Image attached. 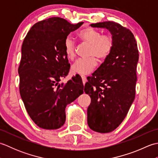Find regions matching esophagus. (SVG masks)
<instances>
[{"mask_svg":"<svg viewBox=\"0 0 158 158\" xmlns=\"http://www.w3.org/2000/svg\"><path fill=\"white\" fill-rule=\"evenodd\" d=\"M81 79H82V82L83 83V85H85V83H86V77L84 75H81Z\"/></svg>","mask_w":158,"mask_h":158,"instance_id":"34e87169","label":"esophagus"}]
</instances>
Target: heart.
I'll return each instance as SVG.
<instances>
[{"label": "heart", "instance_id": "b5f03b06", "mask_svg": "<svg viewBox=\"0 0 158 158\" xmlns=\"http://www.w3.org/2000/svg\"><path fill=\"white\" fill-rule=\"evenodd\" d=\"M79 39L82 43L89 45L88 58L79 59L73 64L71 70L73 73L87 75L91 73L97 66V59L104 60L108 58L115 45L113 36L110 34H102L98 30L86 28L77 34ZM64 49L67 58L73 60L75 57L76 44L73 40L66 38L64 43Z\"/></svg>", "mask_w": 158, "mask_h": 158}]
</instances>
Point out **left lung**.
<instances>
[{"instance_id": "1", "label": "left lung", "mask_w": 158, "mask_h": 158, "mask_svg": "<svg viewBox=\"0 0 158 158\" xmlns=\"http://www.w3.org/2000/svg\"><path fill=\"white\" fill-rule=\"evenodd\" d=\"M90 26L108 29L115 39L111 53L89 77L84 89L91 98L89 127L108 133L123 122L135 100L139 50L132 32L119 23L108 21Z\"/></svg>"}]
</instances>
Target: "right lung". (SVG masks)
<instances>
[{
  "mask_svg": "<svg viewBox=\"0 0 158 158\" xmlns=\"http://www.w3.org/2000/svg\"><path fill=\"white\" fill-rule=\"evenodd\" d=\"M83 23L71 24L53 17L36 23L23 39L18 67L19 93L29 116L41 128L62 127L66 105L83 93L79 75L67 83H60L68 75L70 66L64 43L70 32Z\"/></svg>",
  "mask_w": 158,
  "mask_h": 158,
  "instance_id": "1",
  "label": "right lung"
}]
</instances>
